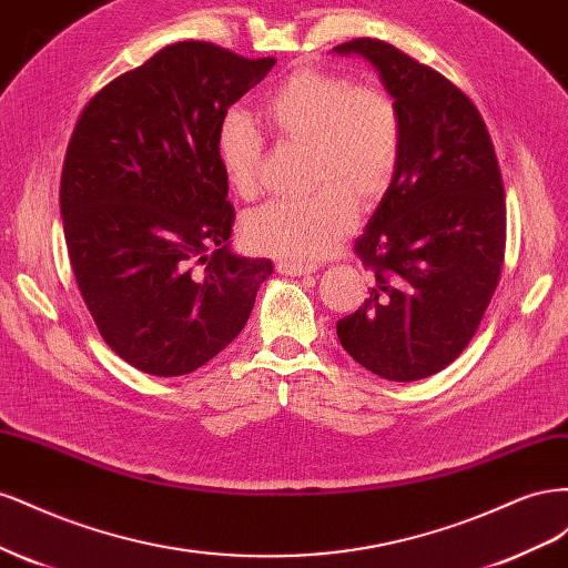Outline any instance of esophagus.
Here are the masks:
<instances>
[{"label": "esophagus", "instance_id": "1", "mask_svg": "<svg viewBox=\"0 0 568 568\" xmlns=\"http://www.w3.org/2000/svg\"><path fill=\"white\" fill-rule=\"evenodd\" d=\"M277 270L286 277H301V274H311L315 272V265H307V263H296V261H280Z\"/></svg>", "mask_w": 568, "mask_h": 568}]
</instances>
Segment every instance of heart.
Segmentation results:
<instances>
[{"label":"heart","mask_w":568,"mask_h":568,"mask_svg":"<svg viewBox=\"0 0 568 568\" xmlns=\"http://www.w3.org/2000/svg\"><path fill=\"white\" fill-rule=\"evenodd\" d=\"M261 118L280 140L311 146L307 186L315 192L251 211L244 222L248 244L294 261L324 255L353 230L355 201L372 209L398 178L405 142L398 101L382 88H357L348 75L301 68L265 94ZM215 151L234 192L255 196L263 136L244 113L222 118Z\"/></svg>","instance_id":"obj_1"}]
</instances>
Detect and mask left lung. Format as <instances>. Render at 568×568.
Returning a JSON list of instances; mask_svg holds the SVG:
<instances>
[{
  "label": "left lung",
  "instance_id": "8db88e82",
  "mask_svg": "<svg viewBox=\"0 0 568 568\" xmlns=\"http://www.w3.org/2000/svg\"><path fill=\"white\" fill-rule=\"evenodd\" d=\"M334 51L379 71L405 125L398 178L355 242L374 286L336 334L382 379H426L467 348L500 282L503 173L484 118L448 78L384 40Z\"/></svg>",
  "mask_w": 568,
  "mask_h": 568
}]
</instances>
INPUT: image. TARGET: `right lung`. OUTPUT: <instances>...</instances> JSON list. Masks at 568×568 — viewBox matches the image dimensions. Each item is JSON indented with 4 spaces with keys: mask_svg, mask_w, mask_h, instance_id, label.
<instances>
[{
    "mask_svg": "<svg viewBox=\"0 0 568 568\" xmlns=\"http://www.w3.org/2000/svg\"><path fill=\"white\" fill-rule=\"evenodd\" d=\"M274 59L163 47L82 109L61 173L68 257L109 348L153 376L199 369L244 329L267 257L230 251L215 134Z\"/></svg>",
    "mask_w": 568,
    "mask_h": 568,
    "instance_id": "add662e5",
    "label": "right lung"
}]
</instances>
